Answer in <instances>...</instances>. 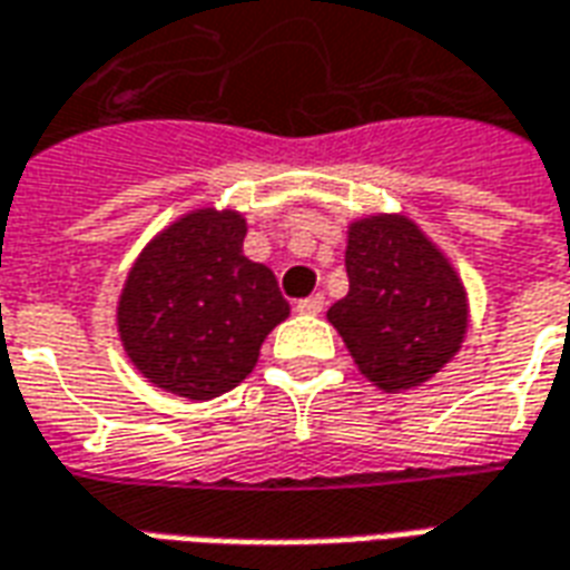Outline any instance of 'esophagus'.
<instances>
[{
  "label": "esophagus",
  "instance_id": "obj_1",
  "mask_svg": "<svg viewBox=\"0 0 570 570\" xmlns=\"http://www.w3.org/2000/svg\"><path fill=\"white\" fill-rule=\"evenodd\" d=\"M323 305H326V302H323L321 293H314V296H308V298H298L296 311L298 314H321Z\"/></svg>",
  "mask_w": 570,
  "mask_h": 570
}]
</instances>
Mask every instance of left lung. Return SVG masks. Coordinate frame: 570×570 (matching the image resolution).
<instances>
[{
	"instance_id": "left-lung-1",
	"label": "left lung",
	"mask_w": 570,
	"mask_h": 570,
	"mask_svg": "<svg viewBox=\"0 0 570 570\" xmlns=\"http://www.w3.org/2000/svg\"><path fill=\"white\" fill-rule=\"evenodd\" d=\"M347 296L326 317L357 370L387 394L419 387L458 354L466 293L449 259L406 216H366L347 228Z\"/></svg>"
}]
</instances>
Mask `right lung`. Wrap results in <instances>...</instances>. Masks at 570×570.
Segmentation results:
<instances>
[{
  "label": "right lung",
  "instance_id": "right-lung-1",
  "mask_svg": "<svg viewBox=\"0 0 570 570\" xmlns=\"http://www.w3.org/2000/svg\"><path fill=\"white\" fill-rule=\"evenodd\" d=\"M235 210L186 213L134 262L118 298V335L155 387L213 400L247 379L265 335L286 321L272 268L244 256Z\"/></svg>",
  "mask_w": 570,
  "mask_h": 570
}]
</instances>
